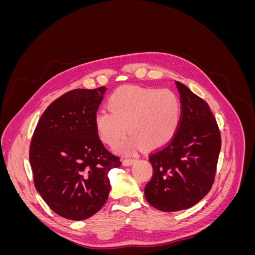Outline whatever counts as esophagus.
Segmentation results:
<instances>
[{
	"mask_svg": "<svg viewBox=\"0 0 255 255\" xmlns=\"http://www.w3.org/2000/svg\"><path fill=\"white\" fill-rule=\"evenodd\" d=\"M135 161H136V158H126L125 160H123V165L130 166V165H133Z\"/></svg>",
	"mask_w": 255,
	"mask_h": 255,
	"instance_id": "1",
	"label": "esophagus"
}]
</instances>
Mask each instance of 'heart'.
Returning a JSON list of instances; mask_svg holds the SVG:
<instances>
[{
    "mask_svg": "<svg viewBox=\"0 0 255 255\" xmlns=\"http://www.w3.org/2000/svg\"><path fill=\"white\" fill-rule=\"evenodd\" d=\"M107 109L97 113L95 123L101 139L118 144L129 129L133 137L119 150L132 152L138 144L156 149L172 139L182 117L181 100L170 89L123 86L107 100Z\"/></svg>",
    "mask_w": 255,
    "mask_h": 255,
    "instance_id": "obj_1",
    "label": "heart"
}]
</instances>
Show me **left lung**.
I'll list each match as a JSON object with an SVG mask.
<instances>
[{"mask_svg": "<svg viewBox=\"0 0 255 255\" xmlns=\"http://www.w3.org/2000/svg\"><path fill=\"white\" fill-rule=\"evenodd\" d=\"M182 117L172 140L150 154L153 175L144 197L163 212L186 210L211 190L221 148L220 132L208 104L175 82Z\"/></svg>", "mask_w": 255, "mask_h": 255, "instance_id": "left-lung-1", "label": "left lung"}]
</instances>
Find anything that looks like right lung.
I'll return each mask as SVG.
<instances>
[{
	"instance_id": "obj_1",
	"label": "right lung",
	"mask_w": 255,
	"mask_h": 255,
	"mask_svg": "<svg viewBox=\"0 0 255 255\" xmlns=\"http://www.w3.org/2000/svg\"><path fill=\"white\" fill-rule=\"evenodd\" d=\"M106 89H74L56 99L30 142L35 187L66 219L84 220L101 210L111 190L109 172L121 166L100 140L95 123Z\"/></svg>"
}]
</instances>
